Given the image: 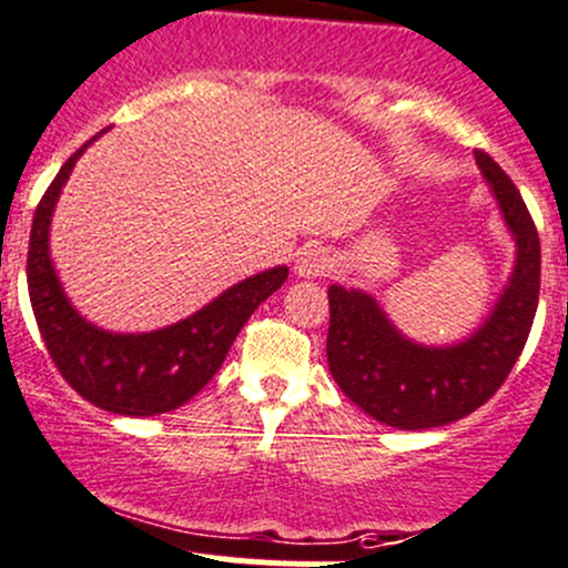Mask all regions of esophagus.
Segmentation results:
<instances>
[{"instance_id":"34e87169","label":"esophagus","mask_w":568,"mask_h":568,"mask_svg":"<svg viewBox=\"0 0 568 568\" xmlns=\"http://www.w3.org/2000/svg\"><path fill=\"white\" fill-rule=\"evenodd\" d=\"M331 267H333V256L327 254V248H323V245L317 243L306 245L295 262V273L301 278H320L325 276V273H331Z\"/></svg>"}]
</instances>
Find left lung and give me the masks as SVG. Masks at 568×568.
Wrapping results in <instances>:
<instances>
[{
	"label": "left lung",
	"mask_w": 568,
	"mask_h": 568,
	"mask_svg": "<svg viewBox=\"0 0 568 568\" xmlns=\"http://www.w3.org/2000/svg\"><path fill=\"white\" fill-rule=\"evenodd\" d=\"M484 183L514 241V267L493 312L462 342H413L364 290L327 286V369L344 396L394 429H432L481 407L517 364L539 306L541 245L534 219L498 163L476 150Z\"/></svg>",
	"instance_id": "left-lung-1"
}]
</instances>
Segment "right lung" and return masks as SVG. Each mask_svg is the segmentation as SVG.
Segmentation results:
<instances>
[{"instance_id": "1", "label": "right lung", "mask_w": 568, "mask_h": 568, "mask_svg": "<svg viewBox=\"0 0 568 568\" xmlns=\"http://www.w3.org/2000/svg\"><path fill=\"white\" fill-rule=\"evenodd\" d=\"M98 136L68 158L34 210L27 256L29 301L51 361L87 402L133 418L178 410L213 379L245 320L286 282L290 271L278 265L243 278L191 317L150 333H114L92 325L62 290L49 235L70 172Z\"/></svg>"}]
</instances>
